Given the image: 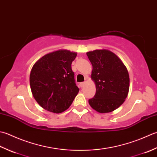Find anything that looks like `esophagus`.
Wrapping results in <instances>:
<instances>
[{
	"label": "esophagus",
	"instance_id": "obj_1",
	"mask_svg": "<svg viewBox=\"0 0 157 157\" xmlns=\"http://www.w3.org/2000/svg\"><path fill=\"white\" fill-rule=\"evenodd\" d=\"M85 84H86L85 82H81L79 83V85H80V87H83Z\"/></svg>",
	"mask_w": 157,
	"mask_h": 157
}]
</instances>
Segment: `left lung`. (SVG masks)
Returning <instances> with one entry per match:
<instances>
[{
  "instance_id": "obj_1",
  "label": "left lung",
  "mask_w": 157,
  "mask_h": 157,
  "mask_svg": "<svg viewBox=\"0 0 157 157\" xmlns=\"http://www.w3.org/2000/svg\"><path fill=\"white\" fill-rule=\"evenodd\" d=\"M87 55L93 66L91 78L96 85V93L89 100V105L100 113L116 110L124 101L129 92L127 68L108 50H95Z\"/></svg>"
}]
</instances>
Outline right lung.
Masks as SVG:
<instances>
[{"instance_id": "add662e5", "label": "right lung", "mask_w": 157, "mask_h": 157, "mask_svg": "<svg viewBox=\"0 0 157 157\" xmlns=\"http://www.w3.org/2000/svg\"><path fill=\"white\" fill-rule=\"evenodd\" d=\"M76 53L58 50L38 59L30 75L31 91L44 109L61 113L70 106L79 91L72 63Z\"/></svg>"}]
</instances>
